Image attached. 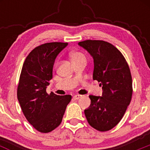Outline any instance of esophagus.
Segmentation results:
<instances>
[{
	"label": "esophagus",
	"instance_id": "1",
	"mask_svg": "<svg viewBox=\"0 0 150 150\" xmlns=\"http://www.w3.org/2000/svg\"><path fill=\"white\" fill-rule=\"evenodd\" d=\"M81 97H82L81 95H74V98L75 99V100H78V99L80 98Z\"/></svg>",
	"mask_w": 150,
	"mask_h": 150
}]
</instances>
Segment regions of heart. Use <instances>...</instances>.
<instances>
[{"instance_id": "obj_1", "label": "heart", "mask_w": 150, "mask_h": 150, "mask_svg": "<svg viewBox=\"0 0 150 150\" xmlns=\"http://www.w3.org/2000/svg\"><path fill=\"white\" fill-rule=\"evenodd\" d=\"M70 56H71V61L73 62H75L76 60H79L80 59H85L84 55L82 53L79 52H72L71 54H70Z\"/></svg>"}]
</instances>
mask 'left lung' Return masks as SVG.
<instances>
[{
	"instance_id": "1",
	"label": "left lung",
	"mask_w": 150,
	"mask_h": 150,
	"mask_svg": "<svg viewBox=\"0 0 150 150\" xmlns=\"http://www.w3.org/2000/svg\"><path fill=\"white\" fill-rule=\"evenodd\" d=\"M78 44L93 58V79L100 83L103 88L102 97L89 95L91 104L85 110V115L92 128L107 132L120 122L132 100L129 66L121 52L108 42L87 40Z\"/></svg>"
}]
</instances>
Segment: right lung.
I'll return each instance as SVG.
<instances>
[{"label":"right lung","mask_w":150,"mask_h":150,"mask_svg":"<svg viewBox=\"0 0 150 150\" xmlns=\"http://www.w3.org/2000/svg\"><path fill=\"white\" fill-rule=\"evenodd\" d=\"M67 44L52 42L40 45L28 54L22 66L17 98L26 120L41 133L51 132L59 126L72 98L70 95L46 92L55 58Z\"/></svg>","instance_id":"1"}]
</instances>
